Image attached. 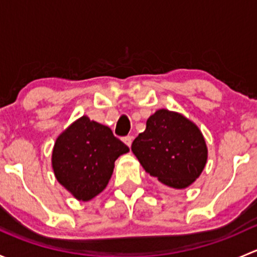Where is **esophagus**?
I'll return each instance as SVG.
<instances>
[{"label":"esophagus","instance_id":"esophagus-1","mask_svg":"<svg viewBox=\"0 0 257 257\" xmlns=\"http://www.w3.org/2000/svg\"><path fill=\"white\" fill-rule=\"evenodd\" d=\"M123 142H124V143H125L126 145H128V147H131V145H132V142H133V137H131V136L124 137V138H123Z\"/></svg>","mask_w":257,"mask_h":257}]
</instances>
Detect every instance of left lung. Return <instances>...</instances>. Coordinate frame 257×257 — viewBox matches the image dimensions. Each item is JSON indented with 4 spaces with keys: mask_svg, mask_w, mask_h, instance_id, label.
Listing matches in <instances>:
<instances>
[{
    "mask_svg": "<svg viewBox=\"0 0 257 257\" xmlns=\"http://www.w3.org/2000/svg\"><path fill=\"white\" fill-rule=\"evenodd\" d=\"M132 152L145 172L174 189L190 186L208 162V147L199 126L168 109H158L148 118Z\"/></svg>",
    "mask_w": 257,
    "mask_h": 257,
    "instance_id": "8db88e82",
    "label": "left lung"
}]
</instances>
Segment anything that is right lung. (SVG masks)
<instances>
[{"label": "right lung", "mask_w": 257, "mask_h": 257, "mask_svg": "<svg viewBox=\"0 0 257 257\" xmlns=\"http://www.w3.org/2000/svg\"><path fill=\"white\" fill-rule=\"evenodd\" d=\"M128 152L110 128L83 115L57 137L52 169L57 181L77 200L89 201L107 188L114 162Z\"/></svg>", "instance_id": "add662e5"}]
</instances>
